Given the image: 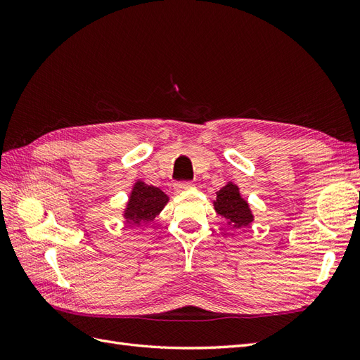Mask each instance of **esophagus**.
Segmentation results:
<instances>
[{"label":"esophagus","mask_w":360,"mask_h":360,"mask_svg":"<svg viewBox=\"0 0 360 360\" xmlns=\"http://www.w3.org/2000/svg\"><path fill=\"white\" fill-rule=\"evenodd\" d=\"M191 188H193V183L192 181H181V183H177L176 184V192H183V191H186V189H191Z\"/></svg>","instance_id":"obj_1"}]
</instances>
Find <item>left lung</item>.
Wrapping results in <instances>:
<instances>
[{"instance_id":"left-lung-1","label":"left lung","mask_w":360,"mask_h":360,"mask_svg":"<svg viewBox=\"0 0 360 360\" xmlns=\"http://www.w3.org/2000/svg\"><path fill=\"white\" fill-rule=\"evenodd\" d=\"M216 213L226 221L233 230L248 228L254 222V213L250 210L249 202L242 197L240 188L236 183L228 181L224 188L216 192V200L213 201Z\"/></svg>"}]
</instances>
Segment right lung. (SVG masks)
<instances>
[{
  "instance_id": "add662e5",
  "label": "right lung",
  "mask_w": 360,
  "mask_h": 360,
  "mask_svg": "<svg viewBox=\"0 0 360 360\" xmlns=\"http://www.w3.org/2000/svg\"><path fill=\"white\" fill-rule=\"evenodd\" d=\"M169 201L168 195L153 184H147L143 180H136L129 193V200L123 210L126 224L139 226L148 221H153L160 214Z\"/></svg>"
}]
</instances>
